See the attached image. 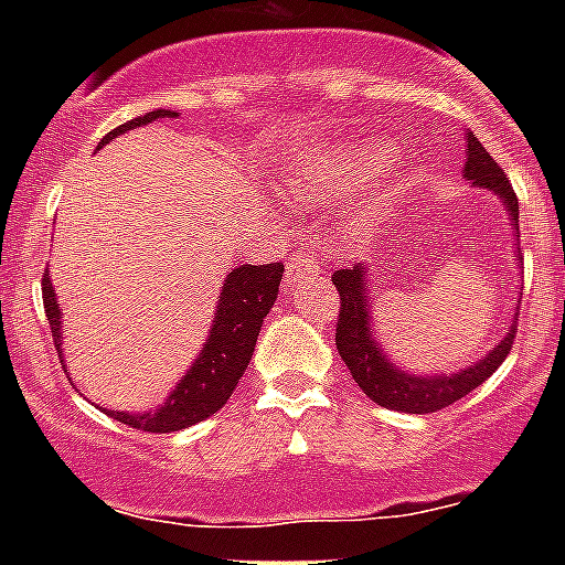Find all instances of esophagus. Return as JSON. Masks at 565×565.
Instances as JSON below:
<instances>
[{
	"mask_svg": "<svg viewBox=\"0 0 565 565\" xmlns=\"http://www.w3.org/2000/svg\"><path fill=\"white\" fill-rule=\"evenodd\" d=\"M319 277V263L311 257V254H294L288 259L286 268V282L288 286H306V282H313Z\"/></svg>",
	"mask_w": 565,
	"mask_h": 565,
	"instance_id": "obj_1",
	"label": "esophagus"
}]
</instances>
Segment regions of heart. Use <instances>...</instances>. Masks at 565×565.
<instances>
[{"instance_id": "1", "label": "heart", "mask_w": 565, "mask_h": 565, "mask_svg": "<svg viewBox=\"0 0 565 565\" xmlns=\"http://www.w3.org/2000/svg\"><path fill=\"white\" fill-rule=\"evenodd\" d=\"M393 161V149L379 141H353L339 149L317 152L311 161L294 169L288 183L294 194L306 201H337L353 189L371 183L387 163Z\"/></svg>"}]
</instances>
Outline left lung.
Masks as SVG:
<instances>
[{
  "label": "left lung",
  "instance_id": "8db88e82",
  "mask_svg": "<svg viewBox=\"0 0 565 565\" xmlns=\"http://www.w3.org/2000/svg\"><path fill=\"white\" fill-rule=\"evenodd\" d=\"M463 178L476 189H487L503 203L509 214V226L515 228L512 237L518 234V198L512 192V183L507 181L503 169L498 167L495 158L481 147L476 135L467 132V158H463ZM518 246V243H515ZM521 257V254H518ZM331 282L337 286L339 299H342V311H339L337 322V351L342 362L348 364L353 382L362 387V393L371 402L382 404L387 411L398 413H438L444 407L456 404L467 393H472L478 384L487 382L492 373L501 367L507 353L512 351L518 331V308L509 322L507 333L492 351L483 353L478 362L467 364L456 373H413L398 367L391 359V353L384 351L382 339H379L376 328H373V297H371V266L359 263L353 268H339L333 271Z\"/></svg>",
  "mask_w": 565,
  "mask_h": 565
}]
</instances>
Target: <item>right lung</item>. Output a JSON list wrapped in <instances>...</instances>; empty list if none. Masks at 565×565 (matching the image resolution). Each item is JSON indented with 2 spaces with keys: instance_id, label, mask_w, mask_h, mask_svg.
I'll use <instances>...</instances> for the list:
<instances>
[{
  "instance_id": "obj_1",
  "label": "right lung",
  "mask_w": 565,
  "mask_h": 565,
  "mask_svg": "<svg viewBox=\"0 0 565 565\" xmlns=\"http://www.w3.org/2000/svg\"><path fill=\"white\" fill-rule=\"evenodd\" d=\"M158 118H178V109H154V113L141 115V118H132V121L121 124L118 129L104 135L102 141H98V149L107 147L113 138L124 135L127 129L143 127V124H152ZM279 279H282V266L279 263L232 268L226 279H223L221 299H217V308H214L212 328H209V337L203 342L201 353L194 356L189 371L183 373L181 382L174 384V391L163 398V404H158L154 411L149 407L143 413H104L115 418V422L143 433L186 430L192 424L214 416L228 402L239 376L246 373L248 362H252L263 319L268 317V311L274 308V299H277ZM42 294L53 344H56V353L64 364L62 308H58L56 288H53V279H50L47 271L42 277Z\"/></svg>"
}]
</instances>
